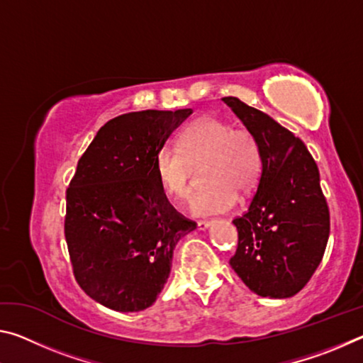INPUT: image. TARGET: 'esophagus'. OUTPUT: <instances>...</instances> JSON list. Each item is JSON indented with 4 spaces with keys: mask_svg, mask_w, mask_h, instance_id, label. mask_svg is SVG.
<instances>
[{
    "mask_svg": "<svg viewBox=\"0 0 363 363\" xmlns=\"http://www.w3.org/2000/svg\"><path fill=\"white\" fill-rule=\"evenodd\" d=\"M210 225H211V220H199V223H196L199 230H206Z\"/></svg>",
    "mask_w": 363,
    "mask_h": 363,
    "instance_id": "esophagus-1",
    "label": "esophagus"
}]
</instances>
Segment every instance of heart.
<instances>
[{"label": "heart", "instance_id": "1", "mask_svg": "<svg viewBox=\"0 0 363 363\" xmlns=\"http://www.w3.org/2000/svg\"><path fill=\"white\" fill-rule=\"evenodd\" d=\"M177 147L163 145L153 157V173L163 192L173 200L190 194V167L206 162L205 182L190 210L196 216L232 210L238 192H248L261 176L262 158L256 138L247 130H233L218 116H201L184 130Z\"/></svg>", "mask_w": 363, "mask_h": 363}]
</instances>
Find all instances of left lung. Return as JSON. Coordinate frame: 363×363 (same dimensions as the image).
<instances>
[{"label": "left lung", "mask_w": 363, "mask_h": 363, "mask_svg": "<svg viewBox=\"0 0 363 363\" xmlns=\"http://www.w3.org/2000/svg\"><path fill=\"white\" fill-rule=\"evenodd\" d=\"M256 138L262 168L243 216L233 219L238 247L230 266L262 298H291L320 264L330 235V213L320 174L303 140L267 113L237 97H223Z\"/></svg>", "instance_id": "left-lung-1"}]
</instances>
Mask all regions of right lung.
<instances>
[{"label": "right lung", "instance_id": "obj_1", "mask_svg": "<svg viewBox=\"0 0 363 363\" xmlns=\"http://www.w3.org/2000/svg\"><path fill=\"white\" fill-rule=\"evenodd\" d=\"M192 108L143 110L97 131L67 189L65 240L73 274L96 303L139 312L169 277L177 242L196 229L153 173V157Z\"/></svg>", "mask_w": 363, "mask_h": 363}]
</instances>
